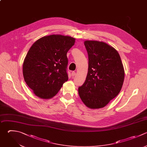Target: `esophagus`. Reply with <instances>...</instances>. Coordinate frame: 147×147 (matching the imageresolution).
Listing matches in <instances>:
<instances>
[{
	"label": "esophagus",
	"instance_id": "34e87169",
	"mask_svg": "<svg viewBox=\"0 0 147 147\" xmlns=\"http://www.w3.org/2000/svg\"><path fill=\"white\" fill-rule=\"evenodd\" d=\"M71 75H72V76H75L76 75V72H75V71H73L72 72V74H71Z\"/></svg>",
	"mask_w": 147,
	"mask_h": 147
}]
</instances>
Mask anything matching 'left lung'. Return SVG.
I'll list each match as a JSON object with an SVG mask.
<instances>
[{
  "mask_svg": "<svg viewBox=\"0 0 147 147\" xmlns=\"http://www.w3.org/2000/svg\"><path fill=\"white\" fill-rule=\"evenodd\" d=\"M88 69L86 81L78 88L83 102L91 109L105 106L118 95L123 85L125 73L118 52L108 44L86 41Z\"/></svg>",
  "mask_w": 147,
  "mask_h": 147,
  "instance_id": "1",
  "label": "left lung"
}]
</instances>
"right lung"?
<instances>
[{
    "label": "right lung",
    "mask_w": 147,
    "mask_h": 147,
    "mask_svg": "<svg viewBox=\"0 0 147 147\" xmlns=\"http://www.w3.org/2000/svg\"><path fill=\"white\" fill-rule=\"evenodd\" d=\"M75 39L61 35L45 36L30 48L23 64L25 81L37 96L49 99L68 79L67 53Z\"/></svg>",
    "instance_id": "right-lung-1"
}]
</instances>
